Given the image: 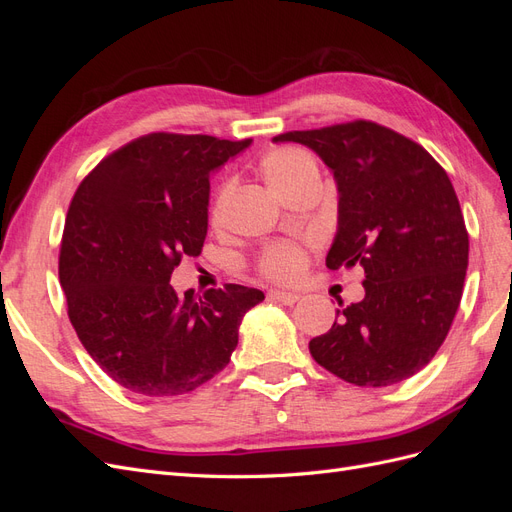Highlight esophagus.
I'll use <instances>...</instances> for the list:
<instances>
[{"mask_svg": "<svg viewBox=\"0 0 512 512\" xmlns=\"http://www.w3.org/2000/svg\"><path fill=\"white\" fill-rule=\"evenodd\" d=\"M267 297L275 303H282V305H294L299 301V294L294 292H284V290H269Z\"/></svg>", "mask_w": 512, "mask_h": 512, "instance_id": "1", "label": "esophagus"}]
</instances>
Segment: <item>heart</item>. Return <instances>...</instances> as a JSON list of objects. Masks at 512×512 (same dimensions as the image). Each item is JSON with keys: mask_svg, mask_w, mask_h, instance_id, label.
I'll list each match as a JSON object with an SVG mask.
<instances>
[{"mask_svg": "<svg viewBox=\"0 0 512 512\" xmlns=\"http://www.w3.org/2000/svg\"><path fill=\"white\" fill-rule=\"evenodd\" d=\"M258 170L269 188L280 196L288 198L309 183H320V168L312 153L301 147H277L260 160ZM232 183L224 181L215 192L209 207L211 226H220L224 218V205L230 194ZM307 262V250L294 241H275L260 252L256 260L258 275L271 282H292L303 273Z\"/></svg>", "mask_w": 512, "mask_h": 512, "instance_id": "heart-1", "label": "heart"}]
</instances>
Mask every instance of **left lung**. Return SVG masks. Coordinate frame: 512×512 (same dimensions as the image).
<instances>
[{"instance_id":"obj_1","label":"left lung","mask_w":512,"mask_h":512,"mask_svg":"<svg viewBox=\"0 0 512 512\" xmlns=\"http://www.w3.org/2000/svg\"><path fill=\"white\" fill-rule=\"evenodd\" d=\"M275 141L312 147L339 190L327 267H361L365 299L339 301L333 327L309 342L314 361L356 386L421 371L451 331L470 239L446 170L412 138L354 119Z\"/></svg>"}]
</instances>
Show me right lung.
I'll return each instance as SVG.
<instances>
[{"mask_svg": "<svg viewBox=\"0 0 512 512\" xmlns=\"http://www.w3.org/2000/svg\"><path fill=\"white\" fill-rule=\"evenodd\" d=\"M250 145L151 132L108 153L76 188L59 282L81 344L143 397L198 389L228 365L239 322L265 294L241 284L179 294L170 275L207 237L209 173Z\"/></svg>", "mask_w": 512, "mask_h": 512, "instance_id": "1", "label": "right lung"}]
</instances>
